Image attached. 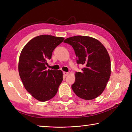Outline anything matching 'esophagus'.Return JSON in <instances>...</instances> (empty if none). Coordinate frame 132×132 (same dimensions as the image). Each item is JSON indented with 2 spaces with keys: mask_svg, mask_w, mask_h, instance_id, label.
I'll return each instance as SVG.
<instances>
[{
  "mask_svg": "<svg viewBox=\"0 0 132 132\" xmlns=\"http://www.w3.org/2000/svg\"><path fill=\"white\" fill-rule=\"evenodd\" d=\"M68 74H69V73H68V72H65V71H64V72H63V75H64V76H68Z\"/></svg>",
  "mask_w": 132,
  "mask_h": 132,
  "instance_id": "34e87169",
  "label": "esophagus"
}]
</instances>
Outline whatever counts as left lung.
<instances>
[{
    "mask_svg": "<svg viewBox=\"0 0 132 132\" xmlns=\"http://www.w3.org/2000/svg\"><path fill=\"white\" fill-rule=\"evenodd\" d=\"M64 43L72 46L77 63L84 67L76 72L71 85L75 94L81 99L92 100L102 94L111 75V61L106 48L99 40L85 36L67 38Z\"/></svg>",
    "mask_w": 132,
    "mask_h": 132,
    "instance_id": "8db88e82",
    "label": "left lung"
}]
</instances>
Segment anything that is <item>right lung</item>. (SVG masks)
Returning a JSON list of instances; mask_svg holds the SVG:
<instances>
[{
    "label": "right lung",
    "instance_id": "right-lung-1",
    "mask_svg": "<svg viewBox=\"0 0 132 132\" xmlns=\"http://www.w3.org/2000/svg\"><path fill=\"white\" fill-rule=\"evenodd\" d=\"M63 37L40 35L30 40L21 52L18 71L23 86L36 99L45 102L54 97L63 80L61 70H47V62Z\"/></svg>",
    "mask_w": 132,
    "mask_h": 132
}]
</instances>
